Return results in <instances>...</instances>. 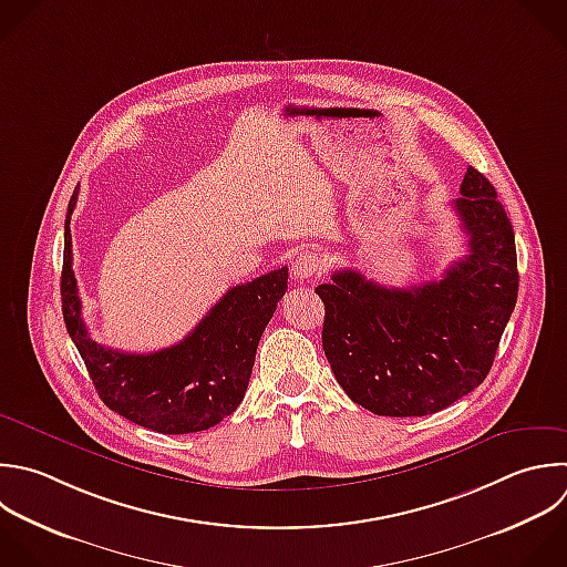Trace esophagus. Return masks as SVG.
Returning a JSON list of instances; mask_svg holds the SVG:
<instances>
[{
  "label": "esophagus",
  "instance_id": "obj_1",
  "mask_svg": "<svg viewBox=\"0 0 567 567\" xmlns=\"http://www.w3.org/2000/svg\"><path fill=\"white\" fill-rule=\"evenodd\" d=\"M321 268H323L321 257L317 252H312V250H303L292 261V277L299 279V281L312 279V277L321 275Z\"/></svg>",
  "mask_w": 567,
  "mask_h": 567
}]
</instances>
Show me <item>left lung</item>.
<instances>
[{
    "mask_svg": "<svg viewBox=\"0 0 567 567\" xmlns=\"http://www.w3.org/2000/svg\"><path fill=\"white\" fill-rule=\"evenodd\" d=\"M467 255L439 281L385 288L339 270L315 292L323 352L346 390L381 416L434 414L487 377L518 295L512 224L494 186L467 168L452 202Z\"/></svg>",
    "mask_w": 567,
    "mask_h": 567,
    "instance_id": "left-lung-1",
    "label": "left lung"
}]
</instances>
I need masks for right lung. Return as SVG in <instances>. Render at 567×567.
I'll use <instances>...</instances> for the list:
<instances>
[{"label": "right lung", "instance_id": "add662e5", "mask_svg": "<svg viewBox=\"0 0 567 567\" xmlns=\"http://www.w3.org/2000/svg\"><path fill=\"white\" fill-rule=\"evenodd\" d=\"M78 195L80 188L69 202L64 224L62 310L97 394L117 414L162 434H188L217 425L246 394L259 339L288 290V268L230 288L199 326L171 348L148 354L104 348L91 339L82 319L73 272L69 224Z\"/></svg>", "mask_w": 567, "mask_h": 567}]
</instances>
